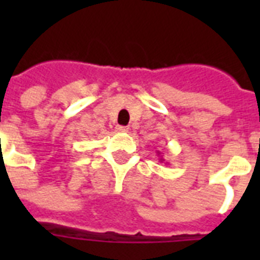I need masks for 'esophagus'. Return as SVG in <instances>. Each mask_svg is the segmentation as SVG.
I'll return each instance as SVG.
<instances>
[{"label":"esophagus","instance_id":"1","mask_svg":"<svg viewBox=\"0 0 260 260\" xmlns=\"http://www.w3.org/2000/svg\"><path fill=\"white\" fill-rule=\"evenodd\" d=\"M116 129H117V132H121V134H125V132H128V131H129V128H128V126L117 125V126H116Z\"/></svg>","mask_w":260,"mask_h":260}]
</instances>
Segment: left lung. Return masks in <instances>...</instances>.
I'll return each instance as SVG.
<instances>
[{"mask_svg": "<svg viewBox=\"0 0 260 260\" xmlns=\"http://www.w3.org/2000/svg\"><path fill=\"white\" fill-rule=\"evenodd\" d=\"M156 154H158V156H159V160H160V162H165V159H163V156H160V151H156Z\"/></svg>", "mask_w": 260, "mask_h": 260, "instance_id": "8db88e82", "label": "left lung"}]
</instances>
